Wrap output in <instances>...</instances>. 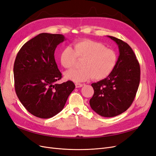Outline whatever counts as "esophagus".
I'll return each mask as SVG.
<instances>
[{
	"label": "esophagus",
	"instance_id": "34e87169",
	"mask_svg": "<svg viewBox=\"0 0 156 156\" xmlns=\"http://www.w3.org/2000/svg\"><path fill=\"white\" fill-rule=\"evenodd\" d=\"M83 84H81V83H75V87H76V88H81L83 87Z\"/></svg>",
	"mask_w": 156,
	"mask_h": 156
}]
</instances>
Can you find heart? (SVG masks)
<instances>
[{
  "instance_id": "heart-1",
  "label": "heart",
  "mask_w": 156,
  "mask_h": 156,
  "mask_svg": "<svg viewBox=\"0 0 156 156\" xmlns=\"http://www.w3.org/2000/svg\"><path fill=\"white\" fill-rule=\"evenodd\" d=\"M78 60H82L79 69H72L66 73V78L75 82L85 81L92 77L101 80L114 70L118 60L116 52L100 42L84 40L76 43L74 49L66 48L60 54V62L67 69L74 67Z\"/></svg>"
}]
</instances>
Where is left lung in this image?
<instances>
[{
	"mask_svg": "<svg viewBox=\"0 0 156 156\" xmlns=\"http://www.w3.org/2000/svg\"><path fill=\"white\" fill-rule=\"evenodd\" d=\"M119 46L116 66L105 79L92 83L94 93L90 105L99 115L113 117L122 114L133 103L140 83V65L133 51L126 42L108 36Z\"/></svg>",
	"mask_w": 156,
	"mask_h": 156,
	"instance_id": "obj_1",
	"label": "left lung"
}]
</instances>
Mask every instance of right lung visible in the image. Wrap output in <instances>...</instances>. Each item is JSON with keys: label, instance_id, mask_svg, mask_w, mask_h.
<instances>
[{"label": "right lung", "instance_id": "obj_1", "mask_svg": "<svg viewBox=\"0 0 156 156\" xmlns=\"http://www.w3.org/2000/svg\"><path fill=\"white\" fill-rule=\"evenodd\" d=\"M62 34L41 33L22 46L13 66L15 90L26 109L40 119H49L63 109L74 83L56 81L62 78L55 59Z\"/></svg>", "mask_w": 156, "mask_h": 156}]
</instances>
